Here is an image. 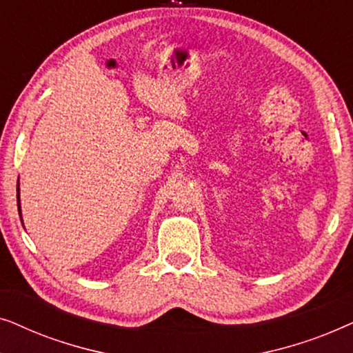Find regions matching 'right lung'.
Wrapping results in <instances>:
<instances>
[{
  "label": "right lung",
  "mask_w": 353,
  "mask_h": 353,
  "mask_svg": "<svg viewBox=\"0 0 353 353\" xmlns=\"http://www.w3.org/2000/svg\"><path fill=\"white\" fill-rule=\"evenodd\" d=\"M17 207H19V212H21V205H19V188H17Z\"/></svg>",
  "instance_id": "1"
}]
</instances>
